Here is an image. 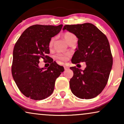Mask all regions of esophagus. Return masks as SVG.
Returning a JSON list of instances; mask_svg holds the SVG:
<instances>
[{
  "mask_svg": "<svg viewBox=\"0 0 124 124\" xmlns=\"http://www.w3.org/2000/svg\"><path fill=\"white\" fill-rule=\"evenodd\" d=\"M64 69H65V70H67V69H69V67H67V66H66V65H64Z\"/></svg>",
  "mask_w": 124,
  "mask_h": 124,
  "instance_id": "34e87169",
  "label": "esophagus"
}]
</instances>
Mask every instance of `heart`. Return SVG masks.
Listing matches in <instances>:
<instances>
[{"label": "heart", "instance_id": "heart-1", "mask_svg": "<svg viewBox=\"0 0 124 124\" xmlns=\"http://www.w3.org/2000/svg\"><path fill=\"white\" fill-rule=\"evenodd\" d=\"M63 38L64 39L66 40V42L67 43L70 41L71 39H72L73 38H76V35L73 34L72 33H70V32H66L63 34ZM54 40H55V39L52 38L51 39L48 43V47L50 48H52V47H53ZM68 57V54H59L56 55V57L59 60H61L62 61H65L67 60Z\"/></svg>", "mask_w": 124, "mask_h": 124}]
</instances>
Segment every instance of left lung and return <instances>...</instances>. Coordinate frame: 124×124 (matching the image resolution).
Returning a JSON list of instances; mask_svg holds the SVG:
<instances>
[{
  "instance_id": "1",
  "label": "left lung",
  "mask_w": 124,
  "mask_h": 124,
  "mask_svg": "<svg viewBox=\"0 0 124 124\" xmlns=\"http://www.w3.org/2000/svg\"><path fill=\"white\" fill-rule=\"evenodd\" d=\"M62 30L74 34L78 38V47L72 59L73 64L86 62L84 70L70 67L73 76L69 85L73 94L80 99H92L104 89L113 64L107 37L94 25L85 23L67 25Z\"/></svg>"
}]
</instances>
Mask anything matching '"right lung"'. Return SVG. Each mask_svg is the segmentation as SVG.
<instances>
[{"label": "right lung", "instance_id": "add662e5", "mask_svg": "<svg viewBox=\"0 0 124 124\" xmlns=\"http://www.w3.org/2000/svg\"><path fill=\"white\" fill-rule=\"evenodd\" d=\"M62 25H34L27 28L15 44L12 74L20 91L33 100H42L53 93L55 81L64 67L55 62L48 68H40V58L48 60V43L62 30Z\"/></svg>", "mask_w": 124, "mask_h": 124}]
</instances>
